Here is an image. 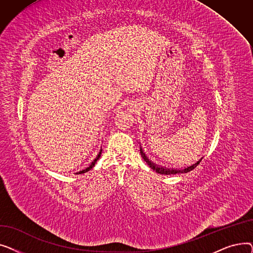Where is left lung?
I'll list each match as a JSON object with an SVG mask.
<instances>
[{"mask_svg":"<svg viewBox=\"0 0 253 253\" xmlns=\"http://www.w3.org/2000/svg\"><path fill=\"white\" fill-rule=\"evenodd\" d=\"M140 155L142 157L143 160L147 162V164L151 167V169H153L154 171H156L157 173H160V174H165V175H170V174H176V173H187V172L189 171H192L194 168L197 167V165L201 162L202 158L200 159V160L197 161L195 164L191 165V166H188L185 168H182V169H173V168H166V167H163V166H159L155 163H153L152 161L149 160V158L145 156V154L143 153L142 151V148L140 147Z\"/></svg>","mask_w":253,"mask_h":253,"instance_id":"1","label":"left lung"}]
</instances>
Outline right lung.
Instances as JSON below:
<instances>
[{"label": "right lung", "mask_w": 253, "mask_h": 253, "mask_svg": "<svg viewBox=\"0 0 253 253\" xmlns=\"http://www.w3.org/2000/svg\"><path fill=\"white\" fill-rule=\"evenodd\" d=\"M101 152H102V149H100V151H99V153H98V155L96 156V158L94 159V160H93L92 162H91V164L87 167V168H85V169H83V170H81V171H79L78 173L79 174H83V173H85V172H88L89 170H91L92 169V167H94V165H95V163L97 162V160L98 159L100 158V155H101Z\"/></svg>", "instance_id": "add662e5"}]
</instances>
